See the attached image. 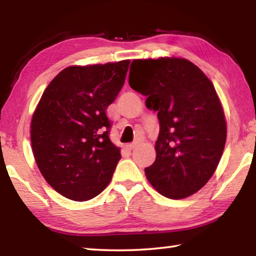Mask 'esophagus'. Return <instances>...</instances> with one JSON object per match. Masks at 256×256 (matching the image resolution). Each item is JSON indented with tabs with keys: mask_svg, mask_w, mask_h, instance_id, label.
Segmentation results:
<instances>
[{
	"mask_svg": "<svg viewBox=\"0 0 256 256\" xmlns=\"http://www.w3.org/2000/svg\"><path fill=\"white\" fill-rule=\"evenodd\" d=\"M136 144H130L126 146V148H128V150H133L134 148H136Z\"/></svg>",
	"mask_w": 256,
	"mask_h": 256,
	"instance_id": "34e87169",
	"label": "esophagus"
}]
</instances>
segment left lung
Returning <instances> with one entry per match:
<instances>
[{"mask_svg":"<svg viewBox=\"0 0 256 256\" xmlns=\"http://www.w3.org/2000/svg\"><path fill=\"white\" fill-rule=\"evenodd\" d=\"M128 84L158 112L156 160L144 172L150 184L172 200L192 196L216 172L227 138L222 102L196 64L178 58L134 60Z\"/></svg>","mask_w":256,"mask_h":256,"instance_id":"left-lung-1","label":"left lung"}]
</instances>
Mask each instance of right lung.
Listing matches in <instances>:
<instances>
[{"instance_id":"1","label":"right lung","mask_w":256,"mask_h":256,"mask_svg":"<svg viewBox=\"0 0 256 256\" xmlns=\"http://www.w3.org/2000/svg\"><path fill=\"white\" fill-rule=\"evenodd\" d=\"M130 60L72 66L47 86L32 115L34 160L47 183L73 201L102 193L120 150L110 138L106 110L124 84Z\"/></svg>"}]
</instances>
